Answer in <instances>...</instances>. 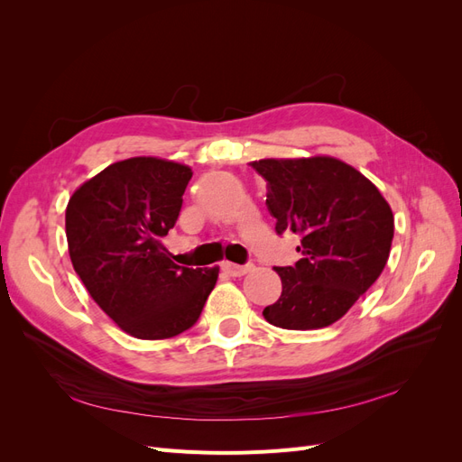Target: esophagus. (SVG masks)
I'll list each match as a JSON object with an SVG mask.
<instances>
[{
	"label": "esophagus",
	"mask_w": 462,
	"mask_h": 462,
	"mask_svg": "<svg viewBox=\"0 0 462 462\" xmlns=\"http://www.w3.org/2000/svg\"><path fill=\"white\" fill-rule=\"evenodd\" d=\"M253 268H254V263H243V265L241 263H233V262L223 263V270H226L233 277H241V275L248 273Z\"/></svg>",
	"instance_id": "1"
}]
</instances>
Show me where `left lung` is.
I'll return each mask as SVG.
<instances>
[{"label": "left lung", "instance_id": "obj_1", "mask_svg": "<svg viewBox=\"0 0 462 462\" xmlns=\"http://www.w3.org/2000/svg\"><path fill=\"white\" fill-rule=\"evenodd\" d=\"M275 231L300 235L302 258L275 268L282 297L263 318L283 329H319L343 318L383 272L393 212L370 180L335 158L260 160Z\"/></svg>", "mask_w": 462, "mask_h": 462}]
</instances>
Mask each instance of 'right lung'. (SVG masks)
Instances as JSON below:
<instances>
[{"mask_svg": "<svg viewBox=\"0 0 462 462\" xmlns=\"http://www.w3.org/2000/svg\"><path fill=\"white\" fill-rule=\"evenodd\" d=\"M190 167L158 158L107 165L67 204L69 256L96 304L138 339L197 324L217 268H185L162 236L175 227Z\"/></svg>", "mask_w": 462, "mask_h": 462, "instance_id": "1", "label": "right lung"}]
</instances>
